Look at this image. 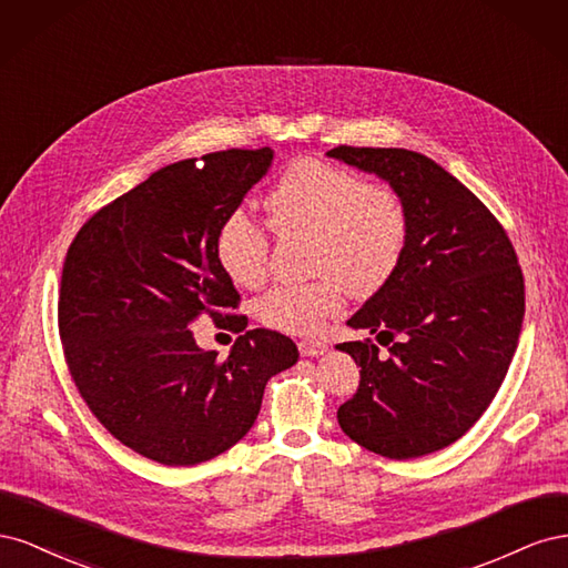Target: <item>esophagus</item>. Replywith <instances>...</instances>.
Masks as SVG:
<instances>
[{"label":"esophagus","mask_w":568,"mask_h":568,"mask_svg":"<svg viewBox=\"0 0 568 568\" xmlns=\"http://www.w3.org/2000/svg\"><path fill=\"white\" fill-rule=\"evenodd\" d=\"M326 348H329V346H326L324 341H301V343H298V351H301V355H305V357L324 355Z\"/></svg>","instance_id":"1"}]
</instances>
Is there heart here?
<instances>
[{"label":"heart","mask_w":568,"mask_h":568,"mask_svg":"<svg viewBox=\"0 0 568 568\" xmlns=\"http://www.w3.org/2000/svg\"><path fill=\"white\" fill-rule=\"evenodd\" d=\"M265 205L282 232L313 236L311 272L320 274L303 284H274L255 298L253 313L270 329L315 334L343 311L346 288L372 296L403 263L409 239L403 196L393 186L369 184L355 170L303 159L286 170ZM215 257L236 286L263 284L270 265L267 232L234 211L220 222Z\"/></svg>","instance_id":"obj_1"}]
</instances>
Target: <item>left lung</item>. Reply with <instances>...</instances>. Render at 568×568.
<instances>
[{
  "label": "left lung",
  "instance_id": "1",
  "mask_svg": "<svg viewBox=\"0 0 568 568\" xmlns=\"http://www.w3.org/2000/svg\"><path fill=\"white\" fill-rule=\"evenodd\" d=\"M329 156L384 178L409 213L398 272L348 320L386 353L372 338L336 346L363 367L338 424L388 459L443 450L488 409L517 351V251L484 201L422 153L336 146Z\"/></svg>",
  "mask_w": 568,
  "mask_h": 568
}]
</instances>
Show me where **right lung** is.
I'll list each match as a JSON object with an SVG mask.
<instances>
[{"instance_id":"right-lung-1","label":"right lung","mask_w":568,"mask_h":568,"mask_svg":"<svg viewBox=\"0 0 568 568\" xmlns=\"http://www.w3.org/2000/svg\"><path fill=\"white\" fill-rule=\"evenodd\" d=\"M272 149H227L161 168L97 211L65 253L59 336L92 415L130 450L192 467L242 440L274 374L298 348L248 329L239 291L215 257L220 222L242 205ZM209 314L243 336L231 355L195 346Z\"/></svg>"}]
</instances>
